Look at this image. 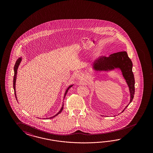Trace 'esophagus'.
Segmentation results:
<instances>
[{
    "mask_svg": "<svg viewBox=\"0 0 153 153\" xmlns=\"http://www.w3.org/2000/svg\"><path fill=\"white\" fill-rule=\"evenodd\" d=\"M77 78L79 79H83V74H77Z\"/></svg>",
    "mask_w": 153,
    "mask_h": 153,
    "instance_id": "1",
    "label": "esophagus"
}]
</instances>
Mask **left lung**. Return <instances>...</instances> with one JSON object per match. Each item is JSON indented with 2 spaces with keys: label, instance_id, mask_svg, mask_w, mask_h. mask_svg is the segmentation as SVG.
<instances>
[{
  "label": "left lung",
  "instance_id": "8db88e82",
  "mask_svg": "<svg viewBox=\"0 0 153 153\" xmlns=\"http://www.w3.org/2000/svg\"><path fill=\"white\" fill-rule=\"evenodd\" d=\"M93 69L97 71H109L116 68L121 71L122 75L129 88L130 101H132L134 94V78L132 72V62L125 51L117 52L109 56H100L94 60L93 63ZM127 105L123 110L125 111Z\"/></svg>",
  "mask_w": 153,
  "mask_h": 153
}]
</instances>
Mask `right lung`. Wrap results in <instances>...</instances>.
Wrapping results in <instances>:
<instances>
[{"mask_svg":"<svg viewBox=\"0 0 153 153\" xmlns=\"http://www.w3.org/2000/svg\"><path fill=\"white\" fill-rule=\"evenodd\" d=\"M21 60H22V58L21 57V58H19V59L17 60L16 61V64L14 65V77H13V88H14V94H15V96H16V99H17V97H16V78H17V70H18V68H19V65L20 64V63H21ZM74 85H70V86L68 88H67V90H66V91H65V96H64V99H65V95H66V94H67V93L68 92V90L70 89L72 86H73ZM63 105H62V107L61 108V109H60V111H59V112L57 113V114H56V115H54V116H53V117H50V118H46V119H51V118H54L55 117H56V116H58L59 114H60V113L62 112V110H63Z\"/></svg>","mask_w":153,"mask_h":153,"instance_id":"obj_1","label":"right lung"}]
</instances>
